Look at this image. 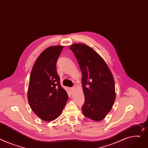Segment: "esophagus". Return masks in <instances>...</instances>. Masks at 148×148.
<instances>
[{
	"mask_svg": "<svg viewBox=\"0 0 148 148\" xmlns=\"http://www.w3.org/2000/svg\"><path fill=\"white\" fill-rule=\"evenodd\" d=\"M75 90V88L73 87H71V88H70V90H71V92H73V91Z\"/></svg>",
	"mask_w": 148,
	"mask_h": 148,
	"instance_id": "esophagus-1",
	"label": "esophagus"
}]
</instances>
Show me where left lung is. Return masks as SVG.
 Wrapping results in <instances>:
<instances>
[{
  "label": "left lung",
  "instance_id": "obj_1",
  "mask_svg": "<svg viewBox=\"0 0 148 148\" xmlns=\"http://www.w3.org/2000/svg\"><path fill=\"white\" fill-rule=\"evenodd\" d=\"M70 48L82 73L85 97L83 112L88 119L100 121L112 109L116 97L112 74L103 59L93 48L82 43H75Z\"/></svg>",
  "mask_w": 148,
  "mask_h": 148
}]
</instances>
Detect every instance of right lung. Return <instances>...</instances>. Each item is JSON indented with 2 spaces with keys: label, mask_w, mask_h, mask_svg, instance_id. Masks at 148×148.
Segmentation results:
<instances>
[{
  "label": "right lung",
  "mask_w": 148,
  "mask_h": 148,
  "mask_svg": "<svg viewBox=\"0 0 148 148\" xmlns=\"http://www.w3.org/2000/svg\"><path fill=\"white\" fill-rule=\"evenodd\" d=\"M63 48L62 46L46 48L37 58L29 77L28 102L33 111L46 122L60 116L68 99L56 67Z\"/></svg>",
  "instance_id": "1"
}]
</instances>
